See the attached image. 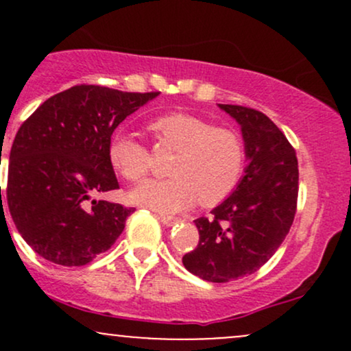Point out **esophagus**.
Returning a JSON list of instances; mask_svg holds the SVG:
<instances>
[{
  "label": "esophagus",
  "instance_id": "obj_1",
  "mask_svg": "<svg viewBox=\"0 0 351 351\" xmlns=\"http://www.w3.org/2000/svg\"><path fill=\"white\" fill-rule=\"evenodd\" d=\"M158 219L162 221L163 224H167V226H171V224H175L176 221H178V219H176V217L168 216V215H160V216H158Z\"/></svg>",
  "mask_w": 351,
  "mask_h": 351
}]
</instances>
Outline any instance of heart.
<instances>
[{
  "label": "heart",
  "instance_id": "heart-1",
  "mask_svg": "<svg viewBox=\"0 0 351 351\" xmlns=\"http://www.w3.org/2000/svg\"><path fill=\"white\" fill-rule=\"evenodd\" d=\"M148 128L158 150L175 152L168 163L171 178L136 186L130 193L134 203L156 211H178L196 201L203 208H215L234 193L245 165L243 136L234 128L183 112L156 117ZM108 160L132 183L142 181L153 165L152 152L125 132L112 138Z\"/></svg>",
  "mask_w": 351,
  "mask_h": 351
}]
</instances>
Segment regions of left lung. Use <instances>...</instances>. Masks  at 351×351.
<instances>
[{
  "label": "left lung",
  "mask_w": 351,
  "mask_h": 351,
  "mask_svg": "<svg viewBox=\"0 0 351 351\" xmlns=\"http://www.w3.org/2000/svg\"><path fill=\"white\" fill-rule=\"evenodd\" d=\"M241 125L249 165L245 175L211 216L195 219L196 249L183 256L189 272L208 282H229L256 272L287 236L297 211L295 150L263 112L219 104Z\"/></svg>",
  "instance_id": "obj_1"
}]
</instances>
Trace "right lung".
I'll return each mask as SVG.
<instances>
[{"label":"right lung","instance_id":"1","mask_svg":"<svg viewBox=\"0 0 351 351\" xmlns=\"http://www.w3.org/2000/svg\"><path fill=\"white\" fill-rule=\"evenodd\" d=\"M158 94L80 84L24 120L11 147L5 199L34 252L74 267L114 245L135 209L94 199L119 189L108 160L112 134Z\"/></svg>","mask_w":351,"mask_h":351}]
</instances>
